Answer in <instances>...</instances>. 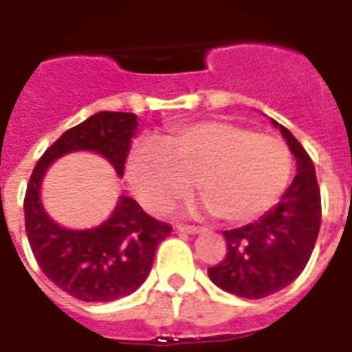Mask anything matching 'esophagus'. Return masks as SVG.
I'll use <instances>...</instances> for the list:
<instances>
[{
  "mask_svg": "<svg viewBox=\"0 0 352 352\" xmlns=\"http://www.w3.org/2000/svg\"><path fill=\"white\" fill-rule=\"evenodd\" d=\"M177 231H181V233H188V235H197V233H201V228H196V226H177Z\"/></svg>",
  "mask_w": 352,
  "mask_h": 352,
  "instance_id": "esophagus-1",
  "label": "esophagus"
}]
</instances>
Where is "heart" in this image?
<instances>
[{
  "mask_svg": "<svg viewBox=\"0 0 352 352\" xmlns=\"http://www.w3.org/2000/svg\"><path fill=\"white\" fill-rule=\"evenodd\" d=\"M289 175L285 143L228 121L186 124L162 145L138 143L126 162V181L145 209H168L188 196L194 181L205 207L228 223H246L269 210Z\"/></svg>",
  "mask_w": 352,
  "mask_h": 352,
  "instance_id": "obj_1",
  "label": "heart"
}]
</instances>
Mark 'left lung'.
Masks as SVG:
<instances>
[{
	"label": "left lung",
	"mask_w": 352,
	"mask_h": 352,
	"mask_svg": "<svg viewBox=\"0 0 352 352\" xmlns=\"http://www.w3.org/2000/svg\"><path fill=\"white\" fill-rule=\"evenodd\" d=\"M270 123L280 129L295 155V179L259 220L223 231L228 254L209 269L210 282L242 298H265L295 282L309 261L321 228V192L314 162L283 124L274 119Z\"/></svg>",
	"instance_id": "obj_1"
}]
</instances>
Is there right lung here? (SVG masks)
Returning a JSON list of instances; mask_svg holds the SVG:
<instances>
[{
	"label": "right lung",
	"instance_id": "obj_1",
	"mask_svg": "<svg viewBox=\"0 0 352 352\" xmlns=\"http://www.w3.org/2000/svg\"><path fill=\"white\" fill-rule=\"evenodd\" d=\"M138 117L98 111L65 132L46 149L31 173L23 212L25 233L38 267L48 280L78 300L111 302L140 289L153 267L158 244L171 233L129 196H119L108 220L91 229H69L44 210L41 186L57 158L91 151L106 158L123 177Z\"/></svg>",
	"mask_w": 352,
	"mask_h": 352
}]
</instances>
